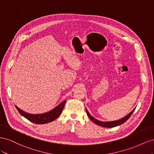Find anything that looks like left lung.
<instances>
[{"label": "left lung", "instance_id": "8db88e82", "mask_svg": "<svg viewBox=\"0 0 154 154\" xmlns=\"http://www.w3.org/2000/svg\"><path fill=\"white\" fill-rule=\"evenodd\" d=\"M135 109H136V108L133 109L128 114H127V116H125V117L122 118V119H119L118 120H116V121H112V122H101V121H100L98 119H95L94 117H92V116L90 114L89 112H88V110H87V109H86V112L87 114V116H88V117H89V118L96 125L101 126V127H103L112 128V127H117V126H119L120 125L124 123L125 122H127V121L128 119V118L130 117V116H131L132 114V113L134 112V111Z\"/></svg>", "mask_w": 154, "mask_h": 154}]
</instances>
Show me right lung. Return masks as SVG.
Here are the masks:
<instances>
[{
  "mask_svg": "<svg viewBox=\"0 0 154 154\" xmlns=\"http://www.w3.org/2000/svg\"><path fill=\"white\" fill-rule=\"evenodd\" d=\"M66 100L63 101L61 103H60L57 106L54 107V109L49 110V112H47L37 114H29L27 112H26L24 110H21L20 109L18 108L17 106L15 105V106L18 111L19 112V113L23 116V117H24L27 119H28L32 123H34L36 124H45L53 122V121L55 120L60 114H61L65 104H66Z\"/></svg>",
  "mask_w": 154,
  "mask_h": 154,
  "instance_id": "obj_1",
  "label": "right lung"
}]
</instances>
